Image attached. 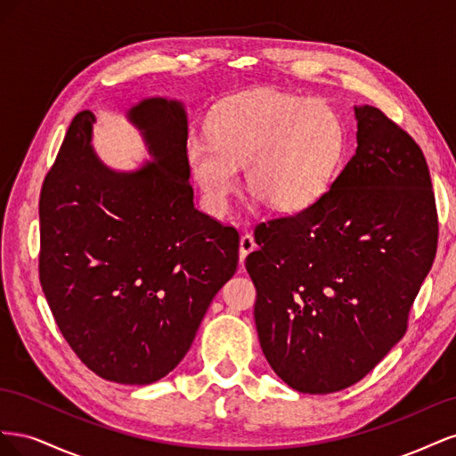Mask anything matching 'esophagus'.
<instances>
[{
  "mask_svg": "<svg viewBox=\"0 0 456 456\" xmlns=\"http://www.w3.org/2000/svg\"><path fill=\"white\" fill-rule=\"evenodd\" d=\"M256 249V243H255V238L251 236V233H243L241 240H240V260L243 262L245 256L253 253Z\"/></svg>",
  "mask_w": 456,
  "mask_h": 456,
  "instance_id": "1",
  "label": "esophagus"
}]
</instances>
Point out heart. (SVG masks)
I'll use <instances>...</instances> for the list:
<instances>
[{
    "label": "heart",
    "instance_id": "b5f03b06",
    "mask_svg": "<svg viewBox=\"0 0 456 456\" xmlns=\"http://www.w3.org/2000/svg\"><path fill=\"white\" fill-rule=\"evenodd\" d=\"M346 126L333 106L273 89H255L220 104L209 139L188 142V161L205 205L226 209L238 167L253 196L273 211L300 213L320 201L346 156Z\"/></svg>",
    "mask_w": 456,
    "mask_h": 456
}]
</instances>
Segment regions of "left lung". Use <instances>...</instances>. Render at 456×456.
I'll use <instances>...</instances> for the list:
<instances>
[{"mask_svg": "<svg viewBox=\"0 0 456 456\" xmlns=\"http://www.w3.org/2000/svg\"><path fill=\"white\" fill-rule=\"evenodd\" d=\"M357 148L310 209L262 223L245 258L270 367L302 394L362 380L402 340L437 249L422 150L375 106H355Z\"/></svg>", "mask_w": 456, "mask_h": 456, "instance_id": "obj_1", "label": "left lung"}]
</instances>
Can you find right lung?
<instances>
[{
	"mask_svg": "<svg viewBox=\"0 0 456 456\" xmlns=\"http://www.w3.org/2000/svg\"><path fill=\"white\" fill-rule=\"evenodd\" d=\"M127 119L151 156L136 171L94 154L89 110L68 127L39 196V281L93 372L151 384L183 362L236 273L240 236L194 207L183 102L144 99Z\"/></svg>",
	"mask_w": 456,
	"mask_h": 456,
	"instance_id": "right-lung-1",
	"label": "right lung"
}]
</instances>
